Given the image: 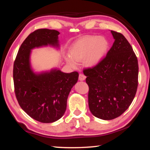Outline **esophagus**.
I'll list each match as a JSON object with an SVG mask.
<instances>
[{
    "label": "esophagus",
    "instance_id": "1",
    "mask_svg": "<svg viewBox=\"0 0 150 150\" xmlns=\"http://www.w3.org/2000/svg\"><path fill=\"white\" fill-rule=\"evenodd\" d=\"M85 79H86L85 75L82 74V73H81V74H79V81H84Z\"/></svg>",
    "mask_w": 150,
    "mask_h": 150
}]
</instances>
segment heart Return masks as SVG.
<instances>
[{
	"label": "heart",
	"mask_w": 150,
	"mask_h": 150,
	"mask_svg": "<svg viewBox=\"0 0 150 150\" xmlns=\"http://www.w3.org/2000/svg\"><path fill=\"white\" fill-rule=\"evenodd\" d=\"M108 45L105 38L95 35H85L71 45L69 50V56H66L65 60L72 67L76 65V62L83 60L87 67H95L104 59Z\"/></svg>",
	"instance_id": "b5f03b06"
}]
</instances>
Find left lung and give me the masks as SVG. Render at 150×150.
Listing matches in <instances>:
<instances>
[{
	"label": "left lung",
	"mask_w": 150,
	"mask_h": 150,
	"mask_svg": "<svg viewBox=\"0 0 150 150\" xmlns=\"http://www.w3.org/2000/svg\"><path fill=\"white\" fill-rule=\"evenodd\" d=\"M115 42L99 64L83 70L91 113L103 120L120 116L131 105L138 85V59L130 43L111 30Z\"/></svg>",
	"instance_id": "obj_1"
}]
</instances>
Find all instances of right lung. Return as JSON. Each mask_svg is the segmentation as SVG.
<instances>
[{
    "mask_svg": "<svg viewBox=\"0 0 150 150\" xmlns=\"http://www.w3.org/2000/svg\"><path fill=\"white\" fill-rule=\"evenodd\" d=\"M55 30L38 29L28 36L18 52L14 63V92L19 105L27 115L42 123H52L64 115L68 95L77 82L79 73L59 69L35 73L30 62L31 50L50 45L59 47Z\"/></svg>",
    "mask_w": 150,
    "mask_h": 150,
    "instance_id": "obj_1",
    "label": "right lung"
}]
</instances>
